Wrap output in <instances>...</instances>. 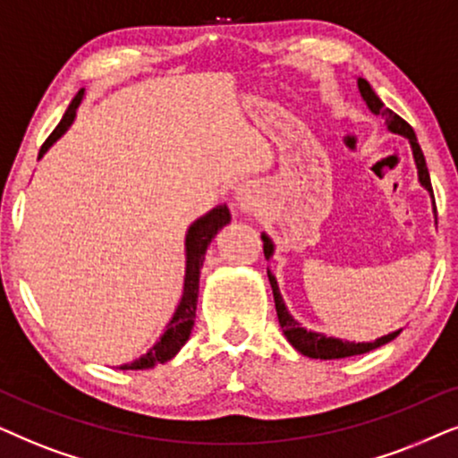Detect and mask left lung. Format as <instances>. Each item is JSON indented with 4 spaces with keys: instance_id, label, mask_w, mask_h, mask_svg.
<instances>
[{
    "instance_id": "8db88e82",
    "label": "left lung",
    "mask_w": 458,
    "mask_h": 458,
    "mask_svg": "<svg viewBox=\"0 0 458 458\" xmlns=\"http://www.w3.org/2000/svg\"><path fill=\"white\" fill-rule=\"evenodd\" d=\"M358 88H360V94L364 100H367V105L370 111L375 114H381V117H386V123L389 130L394 133H402V136H406L411 140V146H412V155H414V163H417V169H419V180L420 184H423L428 191L431 192V197H434V188H431V180H429V172H428V163H425V157H423V150H420V146L417 142V136H414L412 127L406 123L404 119L400 117V114H395L394 111H389L387 106H383V102L377 98V94L370 88L367 79H358ZM436 207V203H434ZM261 241H264V255L266 258H270L274 247L267 236L264 234L261 236ZM267 278H270V284H272V293H274V303H276V314H278V322H280V328H283L284 337L289 339V344L295 347L297 352H301L303 356H310V358H320V360H335V358H347V356H358V353H367L370 350H375V347L379 345H386L392 341L395 333H389L386 337L373 341V344H352V341H341V339H333V337H325V335L320 333H312V331H306V328L300 327V322L293 320V316L286 312L284 303H283V297H280L278 293V284H276V278L272 276V272L267 270Z\"/></svg>"
}]
</instances>
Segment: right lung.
Listing matches in <instances>:
<instances>
[{"mask_svg": "<svg viewBox=\"0 0 458 458\" xmlns=\"http://www.w3.org/2000/svg\"><path fill=\"white\" fill-rule=\"evenodd\" d=\"M83 98V89L72 98V102L66 108L64 117L60 123L56 125L44 144H41L39 157L46 155V150L56 142V140L63 136V133L69 130V125L75 119V111ZM230 222V211L228 207H217L211 213H207L205 217L197 219L191 225L186 234V280H184V295H182V301L178 310H175L172 322L167 325V331L163 335L161 341L152 347V350L146 353L144 358H140L133 364H125L121 367L123 370H144V369H152L157 364H163L167 360H172L182 350V345L186 344L188 337H191V331L194 327V318H197V297H199V278H200V267H203L205 261V253L207 247L211 245L213 236H216L219 230L224 228L225 224Z\"/></svg>", "mask_w": 458, "mask_h": 458, "instance_id": "add662e5", "label": "right lung"}]
</instances>
